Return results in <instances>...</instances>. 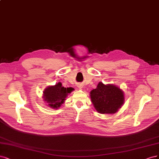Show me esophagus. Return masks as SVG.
Instances as JSON below:
<instances>
[{
	"label": "esophagus",
	"instance_id": "34e87169",
	"mask_svg": "<svg viewBox=\"0 0 159 159\" xmlns=\"http://www.w3.org/2000/svg\"><path fill=\"white\" fill-rule=\"evenodd\" d=\"M83 85H82V84H79L78 85V88L79 89H83Z\"/></svg>",
	"mask_w": 159,
	"mask_h": 159
}]
</instances>
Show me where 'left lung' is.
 Segmentation results:
<instances>
[{"mask_svg": "<svg viewBox=\"0 0 159 159\" xmlns=\"http://www.w3.org/2000/svg\"><path fill=\"white\" fill-rule=\"evenodd\" d=\"M91 101L100 114H115L124 103V94L119 87L104 84L101 82L90 91Z\"/></svg>", "mask_w": 159, "mask_h": 159, "instance_id": "1", "label": "left lung"}]
</instances>
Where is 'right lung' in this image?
<instances>
[{
    "mask_svg": "<svg viewBox=\"0 0 159 159\" xmlns=\"http://www.w3.org/2000/svg\"><path fill=\"white\" fill-rule=\"evenodd\" d=\"M72 90L69 88H65L61 83H58L54 86L46 88L43 92V98L48 106L53 109H58L63 104L68 94L70 93Z\"/></svg>",
    "mask_w": 159,
    "mask_h": 159,
    "instance_id": "obj_1",
    "label": "right lung"
}]
</instances>
